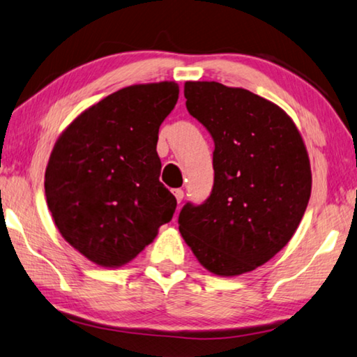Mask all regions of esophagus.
<instances>
[{"instance_id":"obj_1","label":"esophagus","mask_w":357,"mask_h":357,"mask_svg":"<svg viewBox=\"0 0 357 357\" xmlns=\"http://www.w3.org/2000/svg\"><path fill=\"white\" fill-rule=\"evenodd\" d=\"M173 194H174V197H176V202H178V203L183 202V199H184V190H181V189H174V190H173Z\"/></svg>"}]
</instances>
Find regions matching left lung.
<instances>
[{
    "label": "left lung",
    "mask_w": 357,
    "mask_h": 357,
    "mask_svg": "<svg viewBox=\"0 0 357 357\" xmlns=\"http://www.w3.org/2000/svg\"><path fill=\"white\" fill-rule=\"evenodd\" d=\"M184 97L214 139V185L203 205L181 209L179 231L209 273H248L301 224L311 194L307 146L284 109L246 89L188 81Z\"/></svg>",
    "instance_id": "1"
}]
</instances>
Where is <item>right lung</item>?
<instances>
[{
    "instance_id": "right-lung-1",
    "label": "right lung",
    "mask_w": 357,
    "mask_h": 357,
    "mask_svg": "<svg viewBox=\"0 0 357 357\" xmlns=\"http://www.w3.org/2000/svg\"><path fill=\"white\" fill-rule=\"evenodd\" d=\"M178 95L174 81L123 87L55 141L44 174L49 211L61 236L98 267L132 262L173 218L176 199L158 181L155 148Z\"/></svg>"
}]
</instances>
